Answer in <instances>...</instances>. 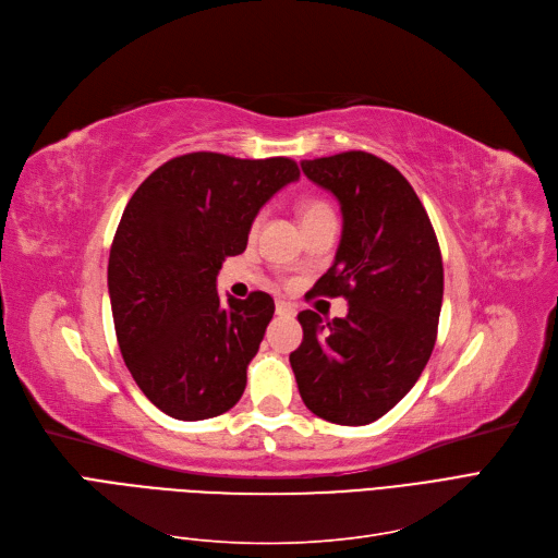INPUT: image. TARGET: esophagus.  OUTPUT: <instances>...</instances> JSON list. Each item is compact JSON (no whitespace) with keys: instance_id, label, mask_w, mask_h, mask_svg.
<instances>
[{"instance_id":"esophagus-1","label":"esophagus","mask_w":558,"mask_h":558,"mask_svg":"<svg viewBox=\"0 0 558 558\" xmlns=\"http://www.w3.org/2000/svg\"><path fill=\"white\" fill-rule=\"evenodd\" d=\"M276 315H280V317H294L296 315V307L292 303H287V301H278L276 303Z\"/></svg>"}]
</instances>
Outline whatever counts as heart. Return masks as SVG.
<instances>
[{"mask_svg":"<svg viewBox=\"0 0 558 558\" xmlns=\"http://www.w3.org/2000/svg\"><path fill=\"white\" fill-rule=\"evenodd\" d=\"M326 211H331V209H328V204H324V202H319V199H311V202H305V204L301 206V216H303V218H311V216L326 214ZM257 222H259V218L255 220V227H257Z\"/></svg>","mask_w":558,"mask_h":558,"instance_id":"1","label":"heart"}]
</instances>
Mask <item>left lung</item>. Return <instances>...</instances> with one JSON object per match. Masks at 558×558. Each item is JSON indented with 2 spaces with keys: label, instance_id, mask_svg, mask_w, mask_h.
<instances>
[{
  "label": "left lung",
  "instance_id": "left-lung-1",
  "mask_svg": "<svg viewBox=\"0 0 558 558\" xmlns=\"http://www.w3.org/2000/svg\"><path fill=\"white\" fill-rule=\"evenodd\" d=\"M342 211L336 262L315 292L344 296L347 317L299 313L290 363L305 407L338 425H367L393 409L425 369L444 299L439 241L425 206L393 165L344 151L301 162Z\"/></svg>",
  "mask_w": 558,
  "mask_h": 558
}]
</instances>
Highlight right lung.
Here are the masks:
<instances>
[{"mask_svg":"<svg viewBox=\"0 0 558 558\" xmlns=\"http://www.w3.org/2000/svg\"><path fill=\"white\" fill-rule=\"evenodd\" d=\"M292 158L214 151L172 158L140 183L110 247L108 290L121 356L162 414L204 421L245 388L274 299L218 296L225 257L241 255L262 206L299 179Z\"/></svg>","mask_w":558,"mask_h":558,"instance_id":"1","label":"right lung"}]
</instances>
